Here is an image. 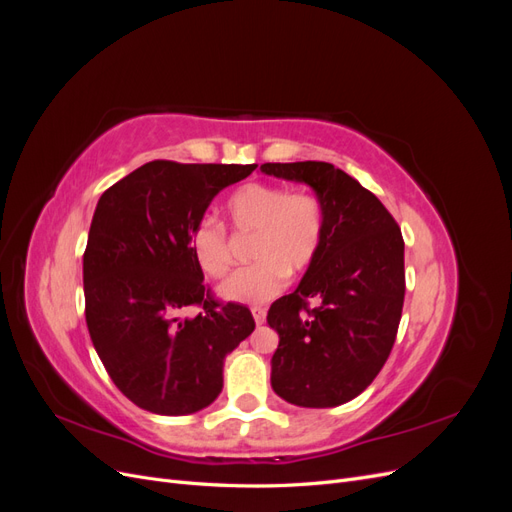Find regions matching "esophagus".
<instances>
[{
    "label": "esophagus",
    "mask_w": 512,
    "mask_h": 512,
    "mask_svg": "<svg viewBox=\"0 0 512 512\" xmlns=\"http://www.w3.org/2000/svg\"><path fill=\"white\" fill-rule=\"evenodd\" d=\"M252 316H254L256 324H262V322H265V318H267V309L256 305V307H252Z\"/></svg>",
    "instance_id": "34e87169"
}]
</instances>
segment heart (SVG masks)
I'll return each instance as SVG.
<instances>
[{"label":"heart","mask_w":512,"mask_h":512,"mask_svg":"<svg viewBox=\"0 0 512 512\" xmlns=\"http://www.w3.org/2000/svg\"><path fill=\"white\" fill-rule=\"evenodd\" d=\"M228 224L252 235L247 256L252 262L232 273L218 294L235 303H265L286 284V275H299L318 258L327 213L314 194H290L271 183H247L232 192L224 205ZM192 252L209 277L230 269L226 230L213 218H203L192 230Z\"/></svg>","instance_id":"1"}]
</instances>
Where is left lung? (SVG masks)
Returning <instances> with one entry per match:
<instances>
[{
  "mask_svg": "<svg viewBox=\"0 0 512 512\" xmlns=\"http://www.w3.org/2000/svg\"><path fill=\"white\" fill-rule=\"evenodd\" d=\"M260 170L307 183L327 213L314 265L269 307L267 322L280 335L271 386L301 408L342 406L374 382L395 344L406 294L401 230L374 194L329 162Z\"/></svg>",
  "mask_w": 512,
  "mask_h": 512,
  "instance_id": "left-lung-1",
  "label": "left lung"
}]
</instances>
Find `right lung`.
<instances>
[{"instance_id":"right-lung-1","label":"right lung","mask_w":512,"mask_h":512,"mask_svg":"<svg viewBox=\"0 0 512 512\" xmlns=\"http://www.w3.org/2000/svg\"><path fill=\"white\" fill-rule=\"evenodd\" d=\"M254 168L153 160L98 200L83 256L85 320L108 376L138 408L183 416L213 404L226 354L256 327L245 305L213 299L192 252L211 200ZM188 304L201 314L179 319Z\"/></svg>"}]
</instances>
